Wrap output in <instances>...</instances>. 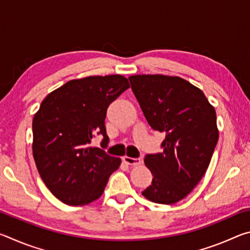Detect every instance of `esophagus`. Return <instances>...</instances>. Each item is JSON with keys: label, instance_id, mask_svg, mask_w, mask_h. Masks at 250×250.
<instances>
[{"label": "esophagus", "instance_id": "obj_1", "mask_svg": "<svg viewBox=\"0 0 250 250\" xmlns=\"http://www.w3.org/2000/svg\"><path fill=\"white\" fill-rule=\"evenodd\" d=\"M124 160V162L129 164V166H139V164L141 163V160L140 159H134V158H130V156H124L122 158Z\"/></svg>", "mask_w": 250, "mask_h": 250}]
</instances>
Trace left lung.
Here are the masks:
<instances>
[{"label": "left lung", "instance_id": "1", "mask_svg": "<svg viewBox=\"0 0 250 250\" xmlns=\"http://www.w3.org/2000/svg\"><path fill=\"white\" fill-rule=\"evenodd\" d=\"M147 124L166 133L163 152L146 155L152 184L142 192L158 204H174L204 176L218 141L216 111L203 91L181 77L130 76Z\"/></svg>", "mask_w": 250, "mask_h": 250}]
</instances>
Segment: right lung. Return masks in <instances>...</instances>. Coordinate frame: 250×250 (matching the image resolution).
<instances>
[{
	"instance_id": "add662e5",
	"label": "right lung",
	"mask_w": 250,
	"mask_h": 250,
	"mask_svg": "<svg viewBox=\"0 0 250 250\" xmlns=\"http://www.w3.org/2000/svg\"><path fill=\"white\" fill-rule=\"evenodd\" d=\"M130 87L121 75L73 79L50 92L33 118V156L42 180L59 201L83 206L103 195L121 164L99 147L109 141L104 119L109 104Z\"/></svg>"
}]
</instances>
